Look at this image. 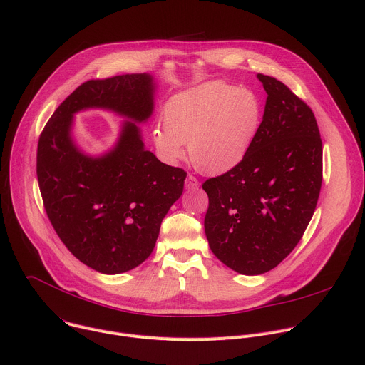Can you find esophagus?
Returning a JSON list of instances; mask_svg holds the SVG:
<instances>
[{
  "instance_id": "34e87169",
  "label": "esophagus",
  "mask_w": 365,
  "mask_h": 365,
  "mask_svg": "<svg viewBox=\"0 0 365 365\" xmlns=\"http://www.w3.org/2000/svg\"><path fill=\"white\" fill-rule=\"evenodd\" d=\"M197 186H200V180H197L195 176L189 175V176L186 178V180H185V187L190 190V189H196Z\"/></svg>"
}]
</instances>
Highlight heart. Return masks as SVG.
<instances>
[{
    "mask_svg": "<svg viewBox=\"0 0 365 365\" xmlns=\"http://www.w3.org/2000/svg\"><path fill=\"white\" fill-rule=\"evenodd\" d=\"M260 118L262 106L253 91L207 83L175 97L164 109V126L157 125L151 138L163 161H180L187 144L196 169L222 175L247 155Z\"/></svg>",
    "mask_w": 365,
    "mask_h": 365,
    "instance_id": "1",
    "label": "heart"
}]
</instances>
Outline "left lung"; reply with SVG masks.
I'll use <instances>...</instances> for the list:
<instances>
[{
    "label": "left lung",
    "instance_id": "obj_1",
    "mask_svg": "<svg viewBox=\"0 0 365 365\" xmlns=\"http://www.w3.org/2000/svg\"><path fill=\"white\" fill-rule=\"evenodd\" d=\"M267 91L263 119L236 169L204 182L205 235L233 271L274 269L302 240L322 187L323 148L312 109L279 80L257 74Z\"/></svg>",
    "mask_w": 365,
    "mask_h": 365
}]
</instances>
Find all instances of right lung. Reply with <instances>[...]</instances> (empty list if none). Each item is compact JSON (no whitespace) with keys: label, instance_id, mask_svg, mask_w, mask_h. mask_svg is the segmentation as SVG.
<instances>
[{"label":"right lung","instance_id":"obj_1","mask_svg":"<svg viewBox=\"0 0 365 365\" xmlns=\"http://www.w3.org/2000/svg\"><path fill=\"white\" fill-rule=\"evenodd\" d=\"M90 107L133 120L102 158L84 155L71 138L73 113ZM153 109L148 74L88 80L58 106L39 137L36 173L48 218L67 249L97 272L115 275L141 264L183 192L186 172L147 151L134 123L145 122Z\"/></svg>","mask_w":365,"mask_h":365}]
</instances>
